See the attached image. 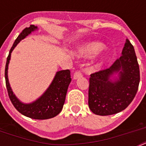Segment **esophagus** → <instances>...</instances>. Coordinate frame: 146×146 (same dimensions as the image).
I'll return each mask as SVG.
<instances>
[{"mask_svg": "<svg viewBox=\"0 0 146 146\" xmlns=\"http://www.w3.org/2000/svg\"><path fill=\"white\" fill-rule=\"evenodd\" d=\"M82 73H80V72H79V71H76L75 73H74V74H73V79H74V80H77V79L82 77Z\"/></svg>", "mask_w": 146, "mask_h": 146, "instance_id": "esophagus-1", "label": "esophagus"}]
</instances>
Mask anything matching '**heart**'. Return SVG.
<instances>
[{"label": "heart", "mask_w": 146, "mask_h": 146, "mask_svg": "<svg viewBox=\"0 0 146 146\" xmlns=\"http://www.w3.org/2000/svg\"><path fill=\"white\" fill-rule=\"evenodd\" d=\"M103 48V44L100 42H92L88 44H86L85 46L79 50L78 55L80 57H92L96 54H97L99 50H101ZM107 58V55L105 54H102L99 56L98 60L100 64H102L105 60Z\"/></svg>", "instance_id": "obj_1"}]
</instances>
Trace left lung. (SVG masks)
Wrapping results in <instances>:
<instances>
[{
    "instance_id": "8db88e82",
    "label": "left lung",
    "mask_w": 146,
    "mask_h": 146,
    "mask_svg": "<svg viewBox=\"0 0 146 146\" xmlns=\"http://www.w3.org/2000/svg\"><path fill=\"white\" fill-rule=\"evenodd\" d=\"M117 74V77L114 75ZM111 78H113L112 80ZM139 66L133 44L126 40L122 55L111 66L91 74L89 107L95 114L107 116L128 107L138 91Z\"/></svg>"
}]
</instances>
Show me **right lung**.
I'll use <instances>...</instances> for the list:
<instances>
[{
	"instance_id": "right-lung-1",
	"label": "right lung",
	"mask_w": 146,
	"mask_h": 146,
	"mask_svg": "<svg viewBox=\"0 0 146 146\" xmlns=\"http://www.w3.org/2000/svg\"><path fill=\"white\" fill-rule=\"evenodd\" d=\"M38 29L37 26L31 25L28 28L24 29L23 32L15 40L12 48L10 49L9 55L7 58L5 66V81L6 86L7 89L8 96L10 101L15 107V108L19 113L26 117L33 118L35 120H46L49 118L54 117L61 111L64 106L66 92L71 82L70 71V70L58 71L56 73L52 82L44 92L43 95L35 102L25 104L19 101L13 92L8 80V65L10 63L11 53L14 48L22 39L29 34Z\"/></svg>"
}]
</instances>
